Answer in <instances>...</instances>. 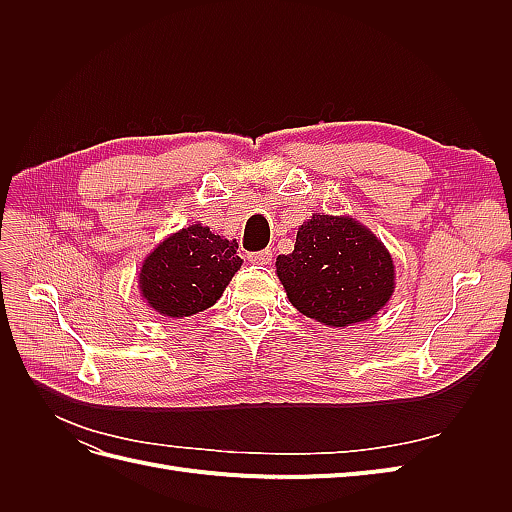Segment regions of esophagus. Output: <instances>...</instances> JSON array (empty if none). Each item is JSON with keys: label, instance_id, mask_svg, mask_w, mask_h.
<instances>
[{"label": "esophagus", "instance_id": "obj_1", "mask_svg": "<svg viewBox=\"0 0 512 512\" xmlns=\"http://www.w3.org/2000/svg\"><path fill=\"white\" fill-rule=\"evenodd\" d=\"M271 258H273V252H271V250H260V252H252V254H247V260H250L252 265H260V267L269 265Z\"/></svg>", "mask_w": 512, "mask_h": 512}]
</instances>
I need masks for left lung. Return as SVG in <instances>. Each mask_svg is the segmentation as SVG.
Here are the masks:
<instances>
[{
	"instance_id": "obj_1",
	"label": "left lung",
	"mask_w": 512,
	"mask_h": 512,
	"mask_svg": "<svg viewBox=\"0 0 512 512\" xmlns=\"http://www.w3.org/2000/svg\"><path fill=\"white\" fill-rule=\"evenodd\" d=\"M275 273L288 301L331 329L374 318L395 292L391 252L352 215L314 213L299 226L292 254L277 256Z\"/></svg>"
}]
</instances>
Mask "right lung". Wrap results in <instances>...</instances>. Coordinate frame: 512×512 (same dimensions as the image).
<instances>
[{"mask_svg":"<svg viewBox=\"0 0 512 512\" xmlns=\"http://www.w3.org/2000/svg\"><path fill=\"white\" fill-rule=\"evenodd\" d=\"M237 239H224L203 224L181 228L160 241L138 273V290L164 318L194 316L218 303L243 260Z\"/></svg>","mask_w":512,"mask_h":512,"instance_id":"add662e5","label":"right lung"}]
</instances>
